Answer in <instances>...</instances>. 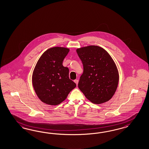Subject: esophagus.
Listing matches in <instances>:
<instances>
[{"label": "esophagus", "mask_w": 149, "mask_h": 149, "mask_svg": "<svg viewBox=\"0 0 149 149\" xmlns=\"http://www.w3.org/2000/svg\"><path fill=\"white\" fill-rule=\"evenodd\" d=\"M74 83L76 84L77 86L78 85V80H77V79H76V80H74Z\"/></svg>", "instance_id": "esophagus-1"}]
</instances>
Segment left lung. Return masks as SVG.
Listing matches in <instances>:
<instances>
[{
	"label": "left lung",
	"instance_id": "left-lung-1",
	"mask_svg": "<svg viewBox=\"0 0 149 149\" xmlns=\"http://www.w3.org/2000/svg\"><path fill=\"white\" fill-rule=\"evenodd\" d=\"M76 52L84 68L79 89L94 104L110 100L119 81L118 70L111 55L102 47L94 45L77 48Z\"/></svg>",
	"mask_w": 149,
	"mask_h": 149
}]
</instances>
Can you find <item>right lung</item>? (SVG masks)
Segmentation results:
<instances>
[{"mask_svg": "<svg viewBox=\"0 0 149 149\" xmlns=\"http://www.w3.org/2000/svg\"><path fill=\"white\" fill-rule=\"evenodd\" d=\"M70 49L54 47L45 52L36 64L32 84L38 98L48 105H58L67 98L76 84L69 78L68 68L63 61Z\"/></svg>", "mask_w": 149, "mask_h": 149, "instance_id": "right-lung-1", "label": "right lung"}]
</instances>
